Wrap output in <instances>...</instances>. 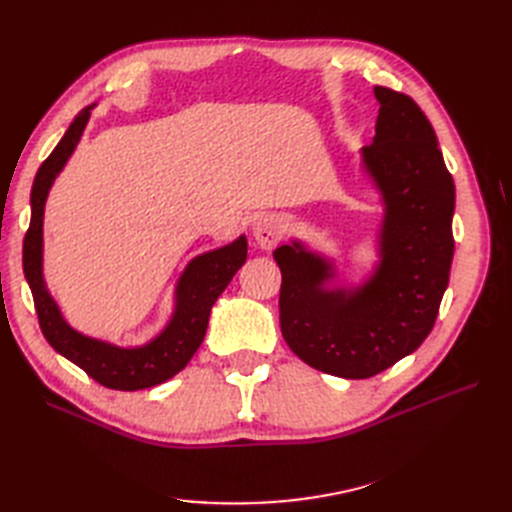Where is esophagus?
I'll return each mask as SVG.
<instances>
[{"label":"esophagus","instance_id":"esophagus-1","mask_svg":"<svg viewBox=\"0 0 512 512\" xmlns=\"http://www.w3.org/2000/svg\"><path fill=\"white\" fill-rule=\"evenodd\" d=\"M252 232H254L256 243L262 247V250H271V247L277 245V241L282 239L284 226L280 220L273 218V215H262V218H258L254 222Z\"/></svg>","mask_w":512,"mask_h":512}]
</instances>
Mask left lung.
I'll list each match as a JSON object with an SVG mask.
<instances>
[{
    "mask_svg": "<svg viewBox=\"0 0 512 512\" xmlns=\"http://www.w3.org/2000/svg\"><path fill=\"white\" fill-rule=\"evenodd\" d=\"M374 94L376 136L363 162L386 205L376 273L354 290H327L331 262L297 241L273 252L286 344L309 367L348 380L376 376L425 342L455 252V183L436 132L410 96Z\"/></svg>",
    "mask_w": 512,
    "mask_h": 512,
    "instance_id": "8db88e82",
    "label": "left lung"
}]
</instances>
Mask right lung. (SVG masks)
I'll return each mask as SVG.
<instances>
[{
	"label": "right lung",
	"instance_id": "obj_1",
	"mask_svg": "<svg viewBox=\"0 0 512 512\" xmlns=\"http://www.w3.org/2000/svg\"><path fill=\"white\" fill-rule=\"evenodd\" d=\"M91 106L74 117L68 132L38 168L32 185V222L23 241V271L32 288L40 329L61 356L79 365L89 378L106 389L138 391L173 378L190 363L203 344L209 314L224 288L230 284L247 258V241L239 237L220 250L196 256L177 284V305L168 327L141 348H119L81 335L68 327L59 307L51 299L42 277V218L44 203L59 170L64 168L89 121Z\"/></svg>",
	"mask_w": 512,
	"mask_h": 512
}]
</instances>
